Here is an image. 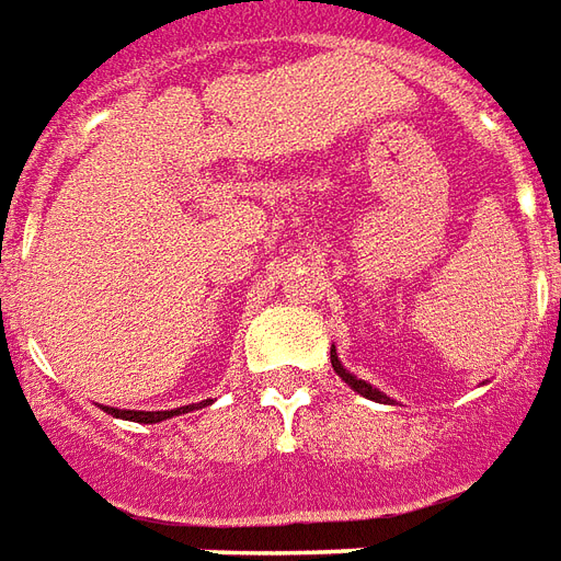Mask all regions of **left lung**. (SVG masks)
I'll return each mask as SVG.
<instances>
[{"label":"left lung","instance_id":"8db88e82","mask_svg":"<svg viewBox=\"0 0 561 561\" xmlns=\"http://www.w3.org/2000/svg\"><path fill=\"white\" fill-rule=\"evenodd\" d=\"M332 368H335V375L341 377V380H344V383H347L353 392H359V396H365V399H371V401H389L387 396L380 392V389H375L371 383H365V380H359L356 375H351V371H347V368L341 365V359H337L335 347H332Z\"/></svg>","mask_w":561,"mask_h":561}]
</instances>
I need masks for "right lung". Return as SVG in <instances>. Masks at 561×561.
<instances>
[{"instance_id":"add662e5","label":"right lung","mask_w":561,"mask_h":561,"mask_svg":"<svg viewBox=\"0 0 561 561\" xmlns=\"http://www.w3.org/2000/svg\"><path fill=\"white\" fill-rule=\"evenodd\" d=\"M208 401H198V408H205ZM111 416H123V420H133V423H160V420H169V416L186 414V411H196V404H186V408H178V411H117V408H105Z\"/></svg>"}]
</instances>
